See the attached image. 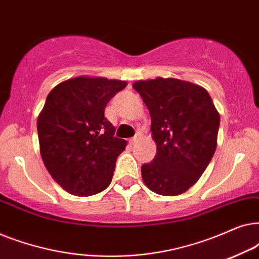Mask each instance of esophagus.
<instances>
[{
  "label": "esophagus",
  "mask_w": 259,
  "mask_h": 259,
  "mask_svg": "<svg viewBox=\"0 0 259 259\" xmlns=\"http://www.w3.org/2000/svg\"><path fill=\"white\" fill-rule=\"evenodd\" d=\"M139 139H140V137H139V136H136L134 138H131L130 143L132 144V145H134L136 143H138V140H139Z\"/></svg>",
  "instance_id": "1"
}]
</instances>
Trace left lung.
<instances>
[{"mask_svg": "<svg viewBox=\"0 0 259 259\" xmlns=\"http://www.w3.org/2000/svg\"><path fill=\"white\" fill-rule=\"evenodd\" d=\"M133 88L147 106L157 154L141 166L148 189L179 196L198 182L217 148L221 116L199 84L173 77L140 80Z\"/></svg>", "mask_w": 259, "mask_h": 259, "instance_id": "8db88e82", "label": "left lung"}]
</instances>
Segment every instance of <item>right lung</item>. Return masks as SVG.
Masks as SVG:
<instances>
[{
	"label": "right lung",
	"mask_w": 259,
	"mask_h": 259,
	"mask_svg": "<svg viewBox=\"0 0 259 259\" xmlns=\"http://www.w3.org/2000/svg\"><path fill=\"white\" fill-rule=\"evenodd\" d=\"M126 86V81L82 75L48 94L37 118L40 153L52 178L73 196H93L112 182L127 141L114 137L105 107Z\"/></svg>",
	"instance_id": "1"
}]
</instances>
